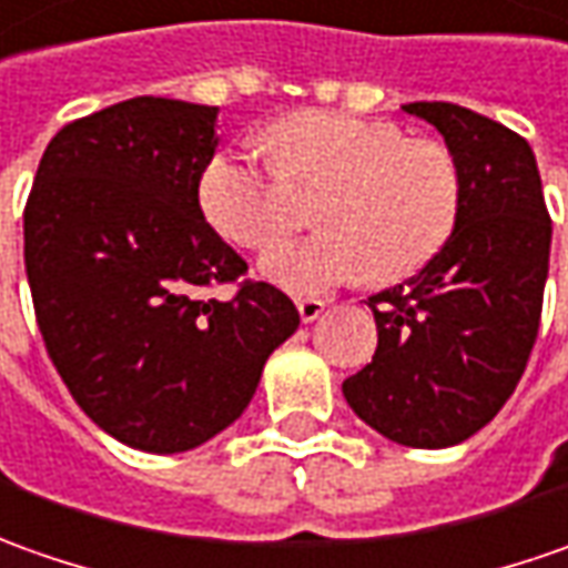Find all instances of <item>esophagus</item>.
Wrapping results in <instances>:
<instances>
[{"mask_svg":"<svg viewBox=\"0 0 568 568\" xmlns=\"http://www.w3.org/2000/svg\"><path fill=\"white\" fill-rule=\"evenodd\" d=\"M298 314H302V321L304 323H311V321H317L323 314V307H326V302L323 298H298Z\"/></svg>","mask_w":568,"mask_h":568,"instance_id":"1","label":"esophagus"}]
</instances>
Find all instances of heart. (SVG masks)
<instances>
[{
    "instance_id": "heart-1",
    "label": "heart",
    "mask_w": 568,
    "mask_h": 568,
    "mask_svg": "<svg viewBox=\"0 0 568 568\" xmlns=\"http://www.w3.org/2000/svg\"><path fill=\"white\" fill-rule=\"evenodd\" d=\"M273 166L216 150L201 169L206 223L242 247L273 245L288 229V194L323 187L314 206L321 235L273 247L261 273L295 295H321L362 276L396 283L427 264L459 220L462 175L453 150L405 138L389 122L304 109L266 128Z\"/></svg>"
}]
</instances>
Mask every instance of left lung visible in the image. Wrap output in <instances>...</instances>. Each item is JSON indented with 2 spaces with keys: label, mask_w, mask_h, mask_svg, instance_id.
I'll use <instances>...</instances> for the list:
<instances>
[{
  "label": "left lung",
  "mask_w": 568,
  "mask_h": 568,
  "mask_svg": "<svg viewBox=\"0 0 568 568\" xmlns=\"http://www.w3.org/2000/svg\"><path fill=\"white\" fill-rule=\"evenodd\" d=\"M402 109L453 150L459 220L412 280L367 298L377 352L343 393L386 440L443 449L490 424L521 381L538 339L554 229L525 138L456 103Z\"/></svg>",
  "instance_id": "left-lung-1"
}]
</instances>
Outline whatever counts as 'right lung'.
Wrapping results in <instances>:
<instances>
[{"instance_id": "right-lung-1", "label": "right lung", "mask_w": 568, "mask_h": 568, "mask_svg": "<svg viewBox=\"0 0 568 568\" xmlns=\"http://www.w3.org/2000/svg\"><path fill=\"white\" fill-rule=\"evenodd\" d=\"M216 106L134 97L50 141L24 206L37 326L74 402L109 437L185 453L242 418L266 358L298 329L276 285L204 220L197 179ZM237 282L232 300L206 296Z\"/></svg>"}]
</instances>
